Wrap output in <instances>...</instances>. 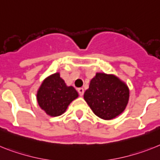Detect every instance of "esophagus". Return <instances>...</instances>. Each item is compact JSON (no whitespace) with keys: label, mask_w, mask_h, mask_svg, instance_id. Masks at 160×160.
Returning a JSON list of instances; mask_svg holds the SVG:
<instances>
[{"label":"esophagus","mask_w":160,"mask_h":160,"mask_svg":"<svg viewBox=\"0 0 160 160\" xmlns=\"http://www.w3.org/2000/svg\"><path fill=\"white\" fill-rule=\"evenodd\" d=\"M78 92H79V94H80V96H83V95H84V88H78Z\"/></svg>","instance_id":"esophagus-1"}]
</instances>
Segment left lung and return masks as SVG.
I'll return each mask as SVG.
<instances>
[{"instance_id": "8db88e82", "label": "left lung", "mask_w": 160, "mask_h": 160, "mask_svg": "<svg viewBox=\"0 0 160 160\" xmlns=\"http://www.w3.org/2000/svg\"><path fill=\"white\" fill-rule=\"evenodd\" d=\"M128 86L114 75L97 73L90 81L84 98L97 117L111 120L118 116L128 104Z\"/></svg>"}]
</instances>
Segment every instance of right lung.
Instances as JSON below:
<instances>
[{
	"label": "right lung",
	"instance_id": "obj_1",
	"mask_svg": "<svg viewBox=\"0 0 160 160\" xmlns=\"http://www.w3.org/2000/svg\"><path fill=\"white\" fill-rule=\"evenodd\" d=\"M78 96L77 91L72 86H67L59 72H56L42 81L37 92V101L47 114L57 117L63 114Z\"/></svg>",
	"mask_w": 160,
	"mask_h": 160
}]
</instances>
